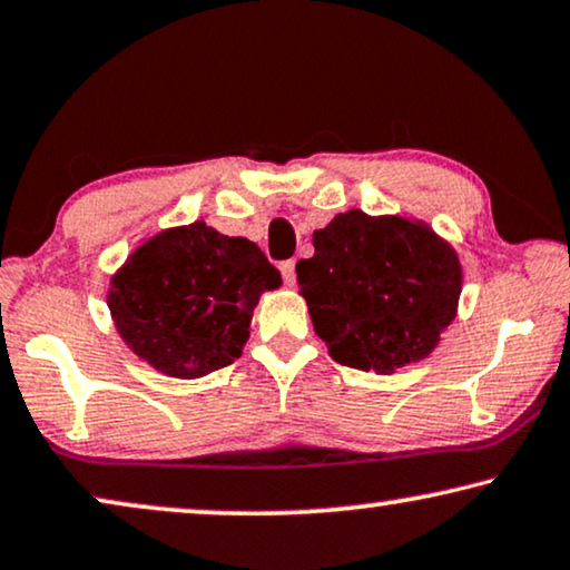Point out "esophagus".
Here are the masks:
<instances>
[{"label":"esophagus","instance_id":"34e87169","mask_svg":"<svg viewBox=\"0 0 570 570\" xmlns=\"http://www.w3.org/2000/svg\"><path fill=\"white\" fill-rule=\"evenodd\" d=\"M282 276H284V282L288 284V286H294V282H296V274H294V261H284L282 266Z\"/></svg>","mask_w":570,"mask_h":570}]
</instances>
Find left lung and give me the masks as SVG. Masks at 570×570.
Returning <instances> with one entry per match:
<instances>
[{
	"instance_id": "left-lung-1",
	"label": "left lung",
	"mask_w": 570,
	"mask_h": 570,
	"mask_svg": "<svg viewBox=\"0 0 570 570\" xmlns=\"http://www.w3.org/2000/svg\"><path fill=\"white\" fill-rule=\"evenodd\" d=\"M312 245L296 284L335 362L390 374L434 351L462 292L456 253L434 232L351 208Z\"/></svg>"
}]
</instances>
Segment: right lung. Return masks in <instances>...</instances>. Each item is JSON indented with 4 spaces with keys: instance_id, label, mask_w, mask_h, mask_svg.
<instances>
[{
    "instance_id": "right-lung-1",
    "label": "right lung",
    "mask_w": 570,
    "mask_h": 570,
    "mask_svg": "<svg viewBox=\"0 0 570 570\" xmlns=\"http://www.w3.org/2000/svg\"><path fill=\"white\" fill-rule=\"evenodd\" d=\"M278 286L282 274L258 245L196 222L134 250L110 282L108 307L136 356L196 380L239 358L253 307Z\"/></svg>"
}]
</instances>
